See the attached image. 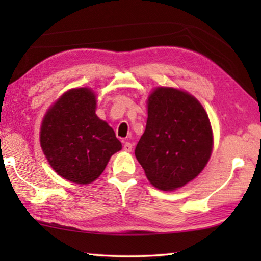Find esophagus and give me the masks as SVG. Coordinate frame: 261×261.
I'll use <instances>...</instances> for the list:
<instances>
[{
  "instance_id": "1",
  "label": "esophagus",
  "mask_w": 261,
  "mask_h": 261,
  "mask_svg": "<svg viewBox=\"0 0 261 261\" xmlns=\"http://www.w3.org/2000/svg\"><path fill=\"white\" fill-rule=\"evenodd\" d=\"M123 149H124L125 152H131L132 151V144L130 141H125L124 145H123Z\"/></svg>"
}]
</instances>
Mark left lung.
Returning a JSON list of instances; mask_svg holds the SVG:
<instances>
[{
	"mask_svg": "<svg viewBox=\"0 0 261 261\" xmlns=\"http://www.w3.org/2000/svg\"><path fill=\"white\" fill-rule=\"evenodd\" d=\"M146 129L135 155L154 187L175 190L204 169L213 147L208 116L185 92L159 87L148 99Z\"/></svg>",
	"mask_w": 261,
	"mask_h": 261,
	"instance_id": "obj_1",
	"label": "left lung"
}]
</instances>
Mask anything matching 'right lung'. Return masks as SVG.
<instances>
[{
	"label": "right lung",
	"mask_w": 261,
	"mask_h": 261,
	"mask_svg": "<svg viewBox=\"0 0 261 261\" xmlns=\"http://www.w3.org/2000/svg\"><path fill=\"white\" fill-rule=\"evenodd\" d=\"M95 106L93 92L74 88L62 95L43 118V153L53 169L70 182H93L122 148L114 130L95 115Z\"/></svg>",
	"instance_id": "obj_1"
}]
</instances>
